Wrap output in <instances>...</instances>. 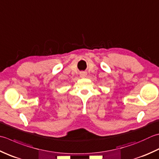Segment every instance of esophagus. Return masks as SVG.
<instances>
[{
  "instance_id": "obj_1",
  "label": "esophagus",
  "mask_w": 159,
  "mask_h": 159,
  "mask_svg": "<svg viewBox=\"0 0 159 159\" xmlns=\"http://www.w3.org/2000/svg\"><path fill=\"white\" fill-rule=\"evenodd\" d=\"M87 76V72L85 71H81V72H80V76L81 78H85Z\"/></svg>"
}]
</instances>
